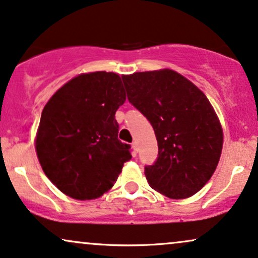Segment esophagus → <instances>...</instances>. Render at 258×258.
<instances>
[{
    "label": "esophagus",
    "instance_id": "obj_1",
    "mask_svg": "<svg viewBox=\"0 0 258 258\" xmlns=\"http://www.w3.org/2000/svg\"><path fill=\"white\" fill-rule=\"evenodd\" d=\"M132 147H133V149H134V153H135V154L138 153V151H139V145H138V142H136V141L133 142Z\"/></svg>",
    "mask_w": 258,
    "mask_h": 258
}]
</instances>
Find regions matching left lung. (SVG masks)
Returning <instances> with one entry per match:
<instances>
[{
  "mask_svg": "<svg viewBox=\"0 0 258 258\" xmlns=\"http://www.w3.org/2000/svg\"><path fill=\"white\" fill-rule=\"evenodd\" d=\"M128 99L153 126L158 159L145 167L152 189L173 200L199 192L217 168L224 144L214 107L197 86L172 69L122 76Z\"/></svg>",
  "mask_w": 258,
  "mask_h": 258,
  "instance_id": "left-lung-1",
  "label": "left lung"
}]
</instances>
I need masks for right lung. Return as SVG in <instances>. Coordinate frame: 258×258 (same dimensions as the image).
Wrapping results in <instances>:
<instances>
[{
	"label": "right lung",
	"instance_id": "right-lung-1",
	"mask_svg": "<svg viewBox=\"0 0 258 258\" xmlns=\"http://www.w3.org/2000/svg\"><path fill=\"white\" fill-rule=\"evenodd\" d=\"M125 99L118 74L92 72L69 80L44 106L34 140L37 157L64 195L80 201L103 196L132 159L114 118Z\"/></svg>",
	"mask_w": 258,
	"mask_h": 258
}]
</instances>
